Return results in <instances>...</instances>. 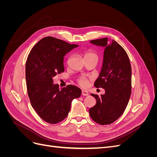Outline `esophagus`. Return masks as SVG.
Here are the masks:
<instances>
[{
	"label": "esophagus",
	"mask_w": 157,
	"mask_h": 157,
	"mask_svg": "<svg viewBox=\"0 0 157 157\" xmlns=\"http://www.w3.org/2000/svg\"><path fill=\"white\" fill-rule=\"evenodd\" d=\"M82 96H88V92L85 91V90H82Z\"/></svg>",
	"instance_id": "esophagus-1"
}]
</instances>
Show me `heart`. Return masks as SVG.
<instances>
[{
    "instance_id": "obj_1",
    "label": "heart",
    "mask_w": 157,
    "mask_h": 157,
    "mask_svg": "<svg viewBox=\"0 0 157 157\" xmlns=\"http://www.w3.org/2000/svg\"><path fill=\"white\" fill-rule=\"evenodd\" d=\"M84 59H88V58H98V55H97V54L96 53V52H94L93 50H88L86 52H84ZM78 82L80 85V86H83V87L86 86V85H87V81H86V78H84L83 77L79 78L78 80Z\"/></svg>"
}]
</instances>
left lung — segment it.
Listing matches in <instances>:
<instances>
[{
	"label": "left lung",
	"mask_w": 157,
	"mask_h": 157,
	"mask_svg": "<svg viewBox=\"0 0 157 157\" xmlns=\"http://www.w3.org/2000/svg\"><path fill=\"white\" fill-rule=\"evenodd\" d=\"M92 44L105 47L103 62L99 77L94 83L96 88L105 89L101 96L92 94L96 104L89 109L92 120L101 125L110 124L124 113L132 91V68L124 49L107 38L92 40Z\"/></svg>",
	"instance_id": "left-lung-1"
}]
</instances>
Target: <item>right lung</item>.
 Instances as JSON below:
<instances>
[{
    "mask_svg": "<svg viewBox=\"0 0 157 157\" xmlns=\"http://www.w3.org/2000/svg\"><path fill=\"white\" fill-rule=\"evenodd\" d=\"M78 46L46 36L33 46L27 57L25 78L33 108L42 120L56 124L67 117L73 99L81 95L79 88L68 85L59 90L53 77L64 71L65 54Z\"/></svg>",
    "mask_w": 157,
    "mask_h": 157,
    "instance_id": "add662e5",
    "label": "right lung"
}]
</instances>
